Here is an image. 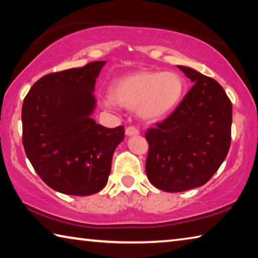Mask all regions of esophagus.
<instances>
[{"label": "esophagus", "instance_id": "esophagus-1", "mask_svg": "<svg viewBox=\"0 0 258 258\" xmlns=\"http://www.w3.org/2000/svg\"><path fill=\"white\" fill-rule=\"evenodd\" d=\"M125 133L127 137H134V135L139 134V130L137 127H134V126H128V127L126 128Z\"/></svg>", "mask_w": 258, "mask_h": 258}]
</instances>
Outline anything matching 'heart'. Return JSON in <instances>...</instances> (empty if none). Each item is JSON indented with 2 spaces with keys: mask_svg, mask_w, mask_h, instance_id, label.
I'll list each match as a JSON object with an SVG mask.
<instances>
[{
  "mask_svg": "<svg viewBox=\"0 0 258 258\" xmlns=\"http://www.w3.org/2000/svg\"><path fill=\"white\" fill-rule=\"evenodd\" d=\"M184 91L185 82L176 72H138L113 83L102 103L109 109L116 104L135 109L141 118L155 121L175 110Z\"/></svg>",
  "mask_w": 258,
  "mask_h": 258,
  "instance_id": "b5f03b06",
  "label": "heart"
}]
</instances>
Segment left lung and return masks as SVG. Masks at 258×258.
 <instances>
[{"label":"left lung","mask_w":258,"mask_h":258,"mask_svg":"<svg viewBox=\"0 0 258 258\" xmlns=\"http://www.w3.org/2000/svg\"><path fill=\"white\" fill-rule=\"evenodd\" d=\"M177 67L195 84L167 118L146 132L148 180L166 192L207 183L231 143L232 104L223 87L190 67Z\"/></svg>","instance_id":"obj_1"}]
</instances>
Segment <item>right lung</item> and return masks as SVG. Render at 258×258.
Masks as SVG:
<instances>
[{
  "label": "right lung",
  "mask_w": 258,
  "mask_h": 258,
  "mask_svg": "<svg viewBox=\"0 0 258 258\" xmlns=\"http://www.w3.org/2000/svg\"><path fill=\"white\" fill-rule=\"evenodd\" d=\"M106 61L52 73L29 90L21 109L27 158L51 189L90 196L106 186L124 126L107 128L92 113L95 81Z\"/></svg>",
  "instance_id": "add662e5"
}]
</instances>
